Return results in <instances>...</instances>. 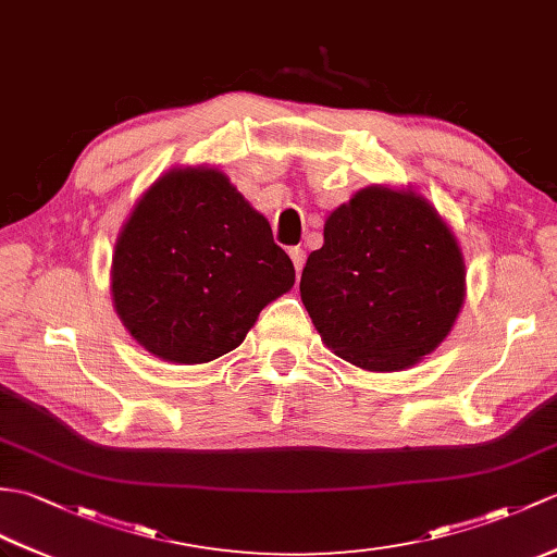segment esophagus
<instances>
[{"label": "esophagus", "mask_w": 557, "mask_h": 557, "mask_svg": "<svg viewBox=\"0 0 557 557\" xmlns=\"http://www.w3.org/2000/svg\"><path fill=\"white\" fill-rule=\"evenodd\" d=\"M289 258H292V263H294V268H296V273H299V270H301L304 263H306V251H304L301 247H292V249H289Z\"/></svg>", "instance_id": "1"}]
</instances>
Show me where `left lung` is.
Wrapping results in <instances>:
<instances>
[{
  "mask_svg": "<svg viewBox=\"0 0 557 557\" xmlns=\"http://www.w3.org/2000/svg\"><path fill=\"white\" fill-rule=\"evenodd\" d=\"M299 289L327 348L356 368L396 372L448 337L465 301V261L430 201L372 185L327 215Z\"/></svg>",
  "mask_w": 557,
  "mask_h": 557,
  "instance_id": "8db88e82",
  "label": "left lung"
}]
</instances>
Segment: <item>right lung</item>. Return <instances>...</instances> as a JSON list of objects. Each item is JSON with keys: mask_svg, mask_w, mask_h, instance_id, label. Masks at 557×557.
<instances>
[{"mask_svg": "<svg viewBox=\"0 0 557 557\" xmlns=\"http://www.w3.org/2000/svg\"><path fill=\"white\" fill-rule=\"evenodd\" d=\"M292 287L294 265L270 223L215 168L161 175L115 239V313L168 363H209L237 348Z\"/></svg>", "mask_w": 557, "mask_h": 557, "instance_id": "obj_1", "label": "right lung"}]
</instances>
